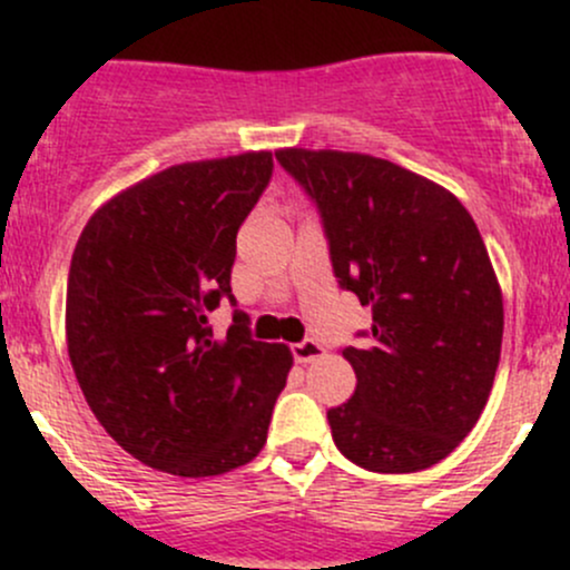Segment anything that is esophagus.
Returning a JSON list of instances; mask_svg holds the SVG:
<instances>
[{"label": "esophagus", "mask_w": 570, "mask_h": 570, "mask_svg": "<svg viewBox=\"0 0 570 570\" xmlns=\"http://www.w3.org/2000/svg\"><path fill=\"white\" fill-rule=\"evenodd\" d=\"M322 355H325V347L320 342H314V338H303V342L292 344V358L297 364H312V361L322 358Z\"/></svg>", "instance_id": "34e87169"}]
</instances>
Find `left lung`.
Segmentation results:
<instances>
[{"label": "left lung", "mask_w": 570, "mask_h": 570, "mask_svg": "<svg viewBox=\"0 0 570 570\" xmlns=\"http://www.w3.org/2000/svg\"><path fill=\"white\" fill-rule=\"evenodd\" d=\"M275 159L312 198L333 275L372 308L342 355L355 392L327 411L338 452L407 474L471 433L502 353V289L476 223L444 187L370 154L284 148Z\"/></svg>", "instance_id": "1"}]
</instances>
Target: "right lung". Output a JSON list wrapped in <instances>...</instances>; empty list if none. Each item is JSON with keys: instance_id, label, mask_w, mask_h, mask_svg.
Listing matches in <instances>:
<instances>
[{"instance_id": "obj_1", "label": "right lung", "mask_w": 570, "mask_h": 570, "mask_svg": "<svg viewBox=\"0 0 570 570\" xmlns=\"http://www.w3.org/2000/svg\"><path fill=\"white\" fill-rule=\"evenodd\" d=\"M273 178V154L184 163L142 178L88 220L71 256L66 338L101 428L140 463L215 476L250 463L286 386V344L256 342L234 308L237 232Z\"/></svg>"}]
</instances>
